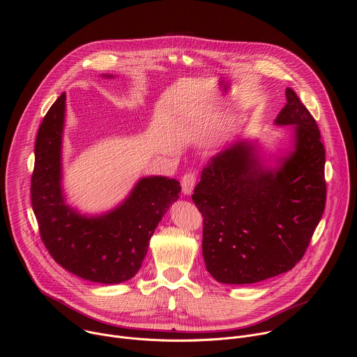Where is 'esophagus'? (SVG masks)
I'll list each match as a JSON object with an SVG mask.
<instances>
[{"mask_svg":"<svg viewBox=\"0 0 357 357\" xmlns=\"http://www.w3.org/2000/svg\"><path fill=\"white\" fill-rule=\"evenodd\" d=\"M181 185H182V192H183V195H186V196L192 195L193 188H195V185H196V175H195L193 172L185 174L183 178H182V181H181Z\"/></svg>","mask_w":357,"mask_h":357,"instance_id":"obj_1","label":"esophagus"}]
</instances>
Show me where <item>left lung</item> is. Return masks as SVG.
Instances as JSON below:
<instances>
[{
	"label": "left lung",
	"mask_w": 357,
	"mask_h": 357,
	"mask_svg": "<svg viewBox=\"0 0 357 357\" xmlns=\"http://www.w3.org/2000/svg\"><path fill=\"white\" fill-rule=\"evenodd\" d=\"M275 126H289L292 149L266 164L257 141L238 139L203 168L192 200L203 216L202 252L222 284H254L289 271L324 215L325 148L295 91Z\"/></svg>",
	"instance_id": "left-lung-1"
}]
</instances>
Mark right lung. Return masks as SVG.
Returning a JSON list of instances; mask_svg holds the SVG:
<instances>
[{
	"instance_id": "add662e5",
	"label": "right lung",
	"mask_w": 357,
	"mask_h": 357,
	"mask_svg": "<svg viewBox=\"0 0 357 357\" xmlns=\"http://www.w3.org/2000/svg\"><path fill=\"white\" fill-rule=\"evenodd\" d=\"M65 116L62 93L46 113L35 142L31 200L42 241L59 266L83 280L128 281L141 268L151 236L178 200L181 185L167 176H145L114 209L94 216L80 213L68 205L62 188Z\"/></svg>"
}]
</instances>
